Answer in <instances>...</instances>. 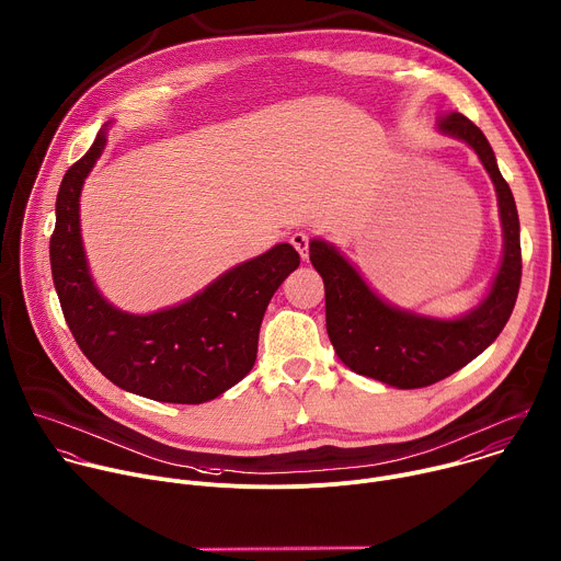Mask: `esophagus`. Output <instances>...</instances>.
Segmentation results:
<instances>
[{
	"mask_svg": "<svg viewBox=\"0 0 561 561\" xmlns=\"http://www.w3.org/2000/svg\"><path fill=\"white\" fill-rule=\"evenodd\" d=\"M289 243L296 248V252L300 254V259L309 256V237L305 232H294L289 237Z\"/></svg>",
	"mask_w": 561,
	"mask_h": 561,
	"instance_id": "1",
	"label": "esophagus"
}]
</instances>
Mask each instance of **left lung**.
Returning <instances> with one entry per match:
<instances>
[{
    "label": "left lung",
    "instance_id": "8db88e82",
    "mask_svg": "<svg viewBox=\"0 0 561 561\" xmlns=\"http://www.w3.org/2000/svg\"><path fill=\"white\" fill-rule=\"evenodd\" d=\"M439 130L467 141L486 168L500 201L504 259L486 300L458 320H433L380 300L360 274L324 241H311L309 261L324 283L329 341L356 374L398 389H420L478 358L511 318L522 280L519 218L513 192L482 130L460 112L439 119Z\"/></svg>",
    "mask_w": 561,
    "mask_h": 561
}]
</instances>
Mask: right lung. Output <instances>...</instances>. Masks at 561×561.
Instances as JSON below:
<instances>
[{
    "mask_svg": "<svg viewBox=\"0 0 561 561\" xmlns=\"http://www.w3.org/2000/svg\"><path fill=\"white\" fill-rule=\"evenodd\" d=\"M103 146L105 133L68 168L57 194L50 267L64 318L83 356L110 382L159 402H207L252 371L265 309L300 256L280 243L179 307L150 316L115 309L92 285L79 234L81 185Z\"/></svg>",
    "mask_w": 561,
    "mask_h": 561,
    "instance_id": "1",
    "label": "right lung"
}]
</instances>
